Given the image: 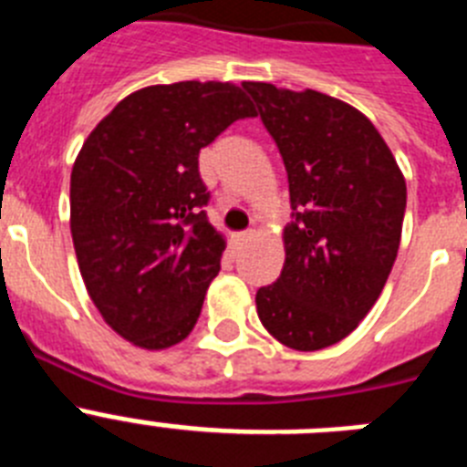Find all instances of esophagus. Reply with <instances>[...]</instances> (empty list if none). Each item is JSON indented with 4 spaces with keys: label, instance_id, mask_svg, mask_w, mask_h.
<instances>
[{
    "label": "esophagus",
    "instance_id": "1",
    "mask_svg": "<svg viewBox=\"0 0 467 467\" xmlns=\"http://www.w3.org/2000/svg\"><path fill=\"white\" fill-rule=\"evenodd\" d=\"M253 236H254V231H253V229H247V231H243V234H238L236 243H247Z\"/></svg>",
    "mask_w": 467,
    "mask_h": 467
}]
</instances>
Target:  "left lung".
<instances>
[{
    "label": "left lung",
    "instance_id": "left-lung-1",
    "mask_svg": "<svg viewBox=\"0 0 467 467\" xmlns=\"http://www.w3.org/2000/svg\"><path fill=\"white\" fill-rule=\"evenodd\" d=\"M290 182L285 264L257 290L259 320L295 350L346 339L377 304L398 257L407 184L374 123L317 90L243 81Z\"/></svg>",
    "mask_w": 467,
    "mask_h": 467
}]
</instances>
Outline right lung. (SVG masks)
Here are the masks:
<instances>
[{"label": "right lung", "instance_id": "right-lung-1", "mask_svg": "<svg viewBox=\"0 0 467 467\" xmlns=\"http://www.w3.org/2000/svg\"><path fill=\"white\" fill-rule=\"evenodd\" d=\"M257 117L222 81L147 86L93 128L69 180V229L95 308L147 350L187 339L220 274L224 236L208 222L198 151Z\"/></svg>", "mask_w": 467, "mask_h": 467}]
</instances>
